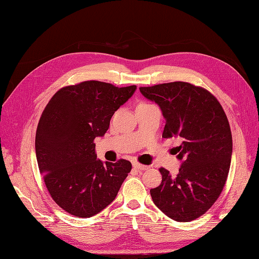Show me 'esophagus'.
Wrapping results in <instances>:
<instances>
[{
    "label": "esophagus",
    "mask_w": 259,
    "mask_h": 259,
    "mask_svg": "<svg viewBox=\"0 0 259 259\" xmlns=\"http://www.w3.org/2000/svg\"><path fill=\"white\" fill-rule=\"evenodd\" d=\"M133 166H134V169L138 170V171H145V170H148V166L141 164L138 162H133Z\"/></svg>",
    "instance_id": "obj_1"
}]
</instances>
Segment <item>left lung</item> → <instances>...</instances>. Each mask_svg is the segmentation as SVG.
<instances>
[{
  "mask_svg": "<svg viewBox=\"0 0 259 259\" xmlns=\"http://www.w3.org/2000/svg\"><path fill=\"white\" fill-rule=\"evenodd\" d=\"M165 118L162 137L181 138L173 178L161 167L162 182L151 188L155 205L169 218L188 222L204 214L226 184L232 157V135L221 104L204 88L184 81L141 87Z\"/></svg>",
  "mask_w": 259,
  "mask_h": 259,
  "instance_id": "1",
  "label": "left lung"
}]
</instances>
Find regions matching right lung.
Listing matches in <instances>:
<instances>
[{"label":"right lung","mask_w":259,"mask_h":259,"mask_svg":"<svg viewBox=\"0 0 259 259\" xmlns=\"http://www.w3.org/2000/svg\"><path fill=\"white\" fill-rule=\"evenodd\" d=\"M136 89L83 81L60 89L41 114L38 166L51 197L68 213L79 218L99 213L115 199L128 176L131 162L97 159L94 141L104 136L111 117Z\"/></svg>","instance_id":"add662e5"}]
</instances>
